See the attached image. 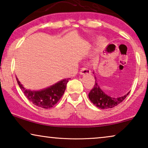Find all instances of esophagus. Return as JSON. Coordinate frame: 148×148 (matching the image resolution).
<instances>
[{
    "label": "esophagus",
    "mask_w": 148,
    "mask_h": 148,
    "mask_svg": "<svg viewBox=\"0 0 148 148\" xmlns=\"http://www.w3.org/2000/svg\"><path fill=\"white\" fill-rule=\"evenodd\" d=\"M79 73L81 75H85V74H90L91 73V71L90 69H88V68H82V69L80 70Z\"/></svg>",
    "instance_id": "34e87169"
}]
</instances>
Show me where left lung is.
<instances>
[{
  "mask_svg": "<svg viewBox=\"0 0 148 148\" xmlns=\"http://www.w3.org/2000/svg\"><path fill=\"white\" fill-rule=\"evenodd\" d=\"M129 92L127 93L125 96L119 97L115 98L108 96L103 91L101 90L100 86L97 83V81H95L94 88L89 93V98L91 102L96 106L98 108L101 109H108L114 108L119 104H120L128 96Z\"/></svg>",
  "mask_w": 148,
  "mask_h": 148,
  "instance_id": "1",
  "label": "left lung"
}]
</instances>
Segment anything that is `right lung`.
<instances>
[{"mask_svg":"<svg viewBox=\"0 0 148 148\" xmlns=\"http://www.w3.org/2000/svg\"><path fill=\"white\" fill-rule=\"evenodd\" d=\"M19 88L30 102L42 108H50L57 103L65 91L69 79H64L49 88L40 91L26 90L16 77Z\"/></svg>","mask_w":148,"mask_h":148,"instance_id":"1","label":"right lung"}]
</instances>
